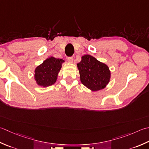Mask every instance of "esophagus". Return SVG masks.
Instances as JSON below:
<instances>
[{
    "label": "esophagus",
    "instance_id": "obj_1",
    "mask_svg": "<svg viewBox=\"0 0 149 149\" xmlns=\"http://www.w3.org/2000/svg\"><path fill=\"white\" fill-rule=\"evenodd\" d=\"M73 61H74V58H73L72 57H70L68 58V61L70 63H72Z\"/></svg>",
    "mask_w": 149,
    "mask_h": 149
}]
</instances>
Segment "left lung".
<instances>
[{"label":"left lung","instance_id":"left-lung-1","mask_svg":"<svg viewBox=\"0 0 149 149\" xmlns=\"http://www.w3.org/2000/svg\"><path fill=\"white\" fill-rule=\"evenodd\" d=\"M81 82L92 91L105 88L110 79L109 66L92 55H84L77 64Z\"/></svg>","mask_w":149,"mask_h":149}]
</instances>
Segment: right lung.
I'll list each match as a JSON object with an SVG mask.
<instances>
[{
  "label": "right lung",
  "instance_id": "obj_1",
  "mask_svg": "<svg viewBox=\"0 0 149 149\" xmlns=\"http://www.w3.org/2000/svg\"><path fill=\"white\" fill-rule=\"evenodd\" d=\"M65 61L48 57L35 70V80L40 86L47 87L54 84L57 79V75Z\"/></svg>",
  "mask_w": 149,
  "mask_h": 149
}]
</instances>
